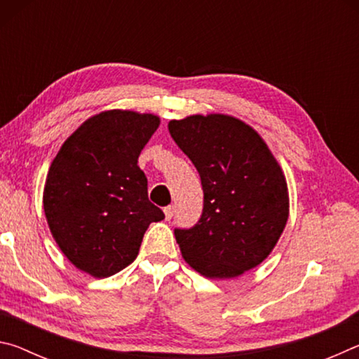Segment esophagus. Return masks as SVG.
Instances as JSON below:
<instances>
[{
	"instance_id": "esophagus-1",
	"label": "esophagus",
	"mask_w": 359,
	"mask_h": 359,
	"mask_svg": "<svg viewBox=\"0 0 359 359\" xmlns=\"http://www.w3.org/2000/svg\"><path fill=\"white\" fill-rule=\"evenodd\" d=\"M165 217L166 220H171L174 217V205H168V208H165Z\"/></svg>"
}]
</instances>
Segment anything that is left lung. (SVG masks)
<instances>
[{
  "label": "left lung",
  "mask_w": 359,
  "mask_h": 359,
  "mask_svg": "<svg viewBox=\"0 0 359 359\" xmlns=\"http://www.w3.org/2000/svg\"><path fill=\"white\" fill-rule=\"evenodd\" d=\"M169 135L199 172L203 214L175 228L182 255L210 278H231L258 266L288 220L287 182L276 158L250 126L228 115L171 120Z\"/></svg>",
  "instance_id": "obj_1"
}]
</instances>
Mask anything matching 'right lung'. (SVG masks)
Returning a JSON list of instances; mask_svg holds the SVG:
<instances>
[{
  "label": "right lung",
  "mask_w": 359,
  "mask_h": 359,
  "mask_svg": "<svg viewBox=\"0 0 359 359\" xmlns=\"http://www.w3.org/2000/svg\"><path fill=\"white\" fill-rule=\"evenodd\" d=\"M158 125L151 114L101 112L72 133L52 161L44 212L77 269L114 276L135 261L149 224L165 218L149 201L147 177L137 166Z\"/></svg>",
  "instance_id": "add662e5"
}]
</instances>
